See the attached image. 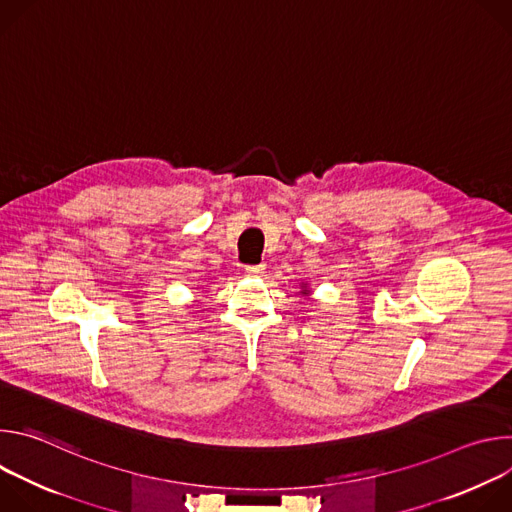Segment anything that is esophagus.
I'll return each mask as SVG.
<instances>
[{"label":"esophagus","mask_w":512,"mask_h":512,"mask_svg":"<svg viewBox=\"0 0 512 512\" xmlns=\"http://www.w3.org/2000/svg\"><path fill=\"white\" fill-rule=\"evenodd\" d=\"M245 271H247L251 277H259V275L265 271V265H263V263H259V265H247Z\"/></svg>","instance_id":"esophagus-1"}]
</instances>
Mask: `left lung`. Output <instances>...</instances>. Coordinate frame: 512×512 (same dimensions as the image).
Masks as SVG:
<instances>
[{"instance_id": "8db88e82", "label": "left lung", "mask_w": 512, "mask_h": 512, "mask_svg": "<svg viewBox=\"0 0 512 512\" xmlns=\"http://www.w3.org/2000/svg\"><path fill=\"white\" fill-rule=\"evenodd\" d=\"M304 294H306V291H304Z\"/></svg>"}]
</instances>
